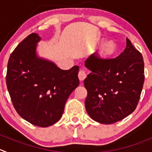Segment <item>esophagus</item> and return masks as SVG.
I'll use <instances>...</instances> for the list:
<instances>
[{"label": "esophagus", "mask_w": 152, "mask_h": 152, "mask_svg": "<svg viewBox=\"0 0 152 152\" xmlns=\"http://www.w3.org/2000/svg\"><path fill=\"white\" fill-rule=\"evenodd\" d=\"M78 76H79V81H80V82H83V81L85 79V78L87 77L86 73H85V70H81L79 72V74H78Z\"/></svg>", "instance_id": "esophagus-1"}]
</instances>
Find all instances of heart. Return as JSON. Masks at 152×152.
Masks as SVG:
<instances>
[{
	"label": "heart",
	"mask_w": 152,
	"mask_h": 152,
	"mask_svg": "<svg viewBox=\"0 0 152 152\" xmlns=\"http://www.w3.org/2000/svg\"><path fill=\"white\" fill-rule=\"evenodd\" d=\"M117 52V45L113 41H106L101 47L100 55L104 58L111 57Z\"/></svg>",
	"instance_id": "b5f03b06"
}]
</instances>
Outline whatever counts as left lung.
I'll list each match as a JSON object with an SVG mask.
<instances>
[{
  "label": "left lung",
  "instance_id": "obj_1",
  "mask_svg": "<svg viewBox=\"0 0 152 152\" xmlns=\"http://www.w3.org/2000/svg\"><path fill=\"white\" fill-rule=\"evenodd\" d=\"M85 66L91 70L84 81L88 91L85 108L93 120L112 124L135 110L144 83V61L129 39L117 58L100 59L91 55Z\"/></svg>",
  "mask_w": 152,
  "mask_h": 152
}]
</instances>
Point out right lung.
<instances>
[{
  "instance_id": "obj_1",
  "label": "right lung",
  "mask_w": 152,
  "mask_h": 152,
  "mask_svg": "<svg viewBox=\"0 0 152 152\" xmlns=\"http://www.w3.org/2000/svg\"><path fill=\"white\" fill-rule=\"evenodd\" d=\"M42 40L32 33L12 53L7 65V86L19 115L39 127H48L61 119L71 93L79 86V67L61 70L38 54Z\"/></svg>"
}]
</instances>
